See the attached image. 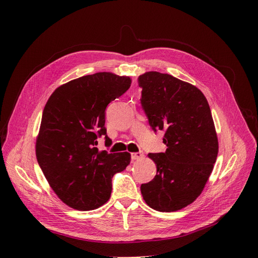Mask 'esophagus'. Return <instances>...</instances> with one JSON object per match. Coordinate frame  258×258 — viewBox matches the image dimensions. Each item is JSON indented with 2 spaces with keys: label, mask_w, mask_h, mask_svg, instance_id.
Listing matches in <instances>:
<instances>
[{
  "label": "esophagus",
  "mask_w": 258,
  "mask_h": 258,
  "mask_svg": "<svg viewBox=\"0 0 258 258\" xmlns=\"http://www.w3.org/2000/svg\"><path fill=\"white\" fill-rule=\"evenodd\" d=\"M143 157V153L142 152H139V153H134L131 154V158L132 160H139Z\"/></svg>",
  "instance_id": "34e87169"
}]
</instances>
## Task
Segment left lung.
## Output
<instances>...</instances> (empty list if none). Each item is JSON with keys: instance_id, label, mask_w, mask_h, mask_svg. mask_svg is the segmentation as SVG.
<instances>
[{"instance_id": "left-lung-1", "label": "left lung", "mask_w": 258, "mask_h": 258, "mask_svg": "<svg viewBox=\"0 0 258 258\" xmlns=\"http://www.w3.org/2000/svg\"><path fill=\"white\" fill-rule=\"evenodd\" d=\"M141 104L154 131H165V153L148 154L157 167L151 182L141 185L152 209L174 212L196 200L212 172L218 140L208 101L196 86L170 74L139 76Z\"/></svg>"}]
</instances>
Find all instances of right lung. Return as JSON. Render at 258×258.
I'll return each instance as SVG.
<instances>
[{
    "label": "right lung",
    "instance_id": "obj_1",
    "mask_svg": "<svg viewBox=\"0 0 258 258\" xmlns=\"http://www.w3.org/2000/svg\"><path fill=\"white\" fill-rule=\"evenodd\" d=\"M129 76L111 72L86 75L61 85L46 103L35 153L38 165L59 199L69 207L90 211L111 197L112 177L130 163L128 152L99 151L106 136L105 108L126 92Z\"/></svg>",
    "mask_w": 258,
    "mask_h": 258
}]
</instances>
